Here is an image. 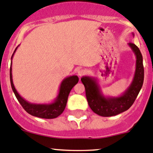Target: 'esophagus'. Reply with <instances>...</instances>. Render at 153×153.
I'll list each match as a JSON object with an SVG mask.
<instances>
[{"label":"esophagus","mask_w":153,"mask_h":153,"mask_svg":"<svg viewBox=\"0 0 153 153\" xmlns=\"http://www.w3.org/2000/svg\"><path fill=\"white\" fill-rule=\"evenodd\" d=\"M85 74H86L85 69H79V70L78 71V75L79 77L83 76V75H84Z\"/></svg>","instance_id":"34e87169"}]
</instances>
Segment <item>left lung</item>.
<instances>
[{"label": "left lung", "instance_id": "obj_1", "mask_svg": "<svg viewBox=\"0 0 153 153\" xmlns=\"http://www.w3.org/2000/svg\"><path fill=\"white\" fill-rule=\"evenodd\" d=\"M134 36V33H132ZM136 58L135 70L130 85L118 96L104 95L98 78L92 76H83L81 82L84 85L88 104L97 115L103 117L114 116L127 110L136 99L143 82L144 71L143 58L140 49L135 44H128Z\"/></svg>", "mask_w": 153, "mask_h": 153}]
</instances>
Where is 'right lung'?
I'll list each match as a JSON object with an SVG mask.
<instances>
[{"label":"right lung","mask_w":153,"mask_h":153,"mask_svg":"<svg viewBox=\"0 0 153 153\" xmlns=\"http://www.w3.org/2000/svg\"><path fill=\"white\" fill-rule=\"evenodd\" d=\"M19 46L16 47V49L14 51L11 60H12L14 56V54L16 52L17 49ZM12 64L11 62L10 66V83L13 92L15 93V97L17 98L18 101L23 106L24 109L30 115L33 116L38 117L41 118H47V119H52L55 118L59 116L65 109L67 105L68 96L70 92L71 89L73 88V86L77 84L78 82V77L77 75H71L67 78H64L61 81V85H60L59 89H58V93L56 98H55L53 101L48 104H37V103H31L28 101L24 99L22 96L20 95L18 91L15 89L13 84V80H12Z\"/></svg>","instance_id":"1"}]
</instances>
